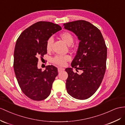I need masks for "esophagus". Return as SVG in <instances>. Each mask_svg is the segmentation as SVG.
<instances>
[{"label":"esophagus","mask_w":125,"mask_h":125,"mask_svg":"<svg viewBox=\"0 0 125 125\" xmlns=\"http://www.w3.org/2000/svg\"><path fill=\"white\" fill-rule=\"evenodd\" d=\"M64 69H63L62 68H58V72H62V71H64Z\"/></svg>","instance_id":"1"}]
</instances>
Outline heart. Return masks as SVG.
I'll list each match as a JSON object with an SVG mask.
<instances>
[{"label":"heart","mask_w":125,"mask_h":125,"mask_svg":"<svg viewBox=\"0 0 125 125\" xmlns=\"http://www.w3.org/2000/svg\"><path fill=\"white\" fill-rule=\"evenodd\" d=\"M61 38L68 44L70 45L73 41V38L71 34L68 31H64L60 35ZM53 43V38L50 37L46 42V50L49 51L52 49V46ZM70 60V56L69 55H56L52 59V62L58 65L63 66L65 64L67 61Z\"/></svg>","instance_id":"b5f03b06"}]
</instances>
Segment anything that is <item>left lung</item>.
I'll list each match as a JSON object with an SVG mask.
<instances>
[{
  "instance_id": "left-lung-1",
  "label": "left lung",
  "mask_w": 125,
  "mask_h": 125,
  "mask_svg": "<svg viewBox=\"0 0 125 125\" xmlns=\"http://www.w3.org/2000/svg\"><path fill=\"white\" fill-rule=\"evenodd\" d=\"M64 28L74 33L80 41L78 49L71 66L81 70L78 74L72 68H66V81L68 93L80 100L93 95L101 84L106 69L107 50L100 31L83 20L63 24Z\"/></svg>"
}]
</instances>
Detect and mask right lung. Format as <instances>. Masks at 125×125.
<instances>
[{"instance_id":"obj_1","label":"right lung","mask_w":125,"mask_h":125,"mask_svg":"<svg viewBox=\"0 0 125 125\" xmlns=\"http://www.w3.org/2000/svg\"><path fill=\"white\" fill-rule=\"evenodd\" d=\"M62 30L59 25L38 21L25 30L19 36L14 54V69L19 85L29 98L41 101L51 94L52 84L58 74L57 69L47 65L44 71L38 69V57L47 53V40Z\"/></svg>"}]
</instances>
